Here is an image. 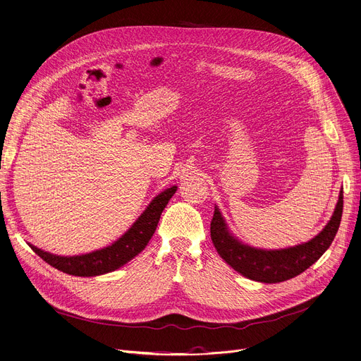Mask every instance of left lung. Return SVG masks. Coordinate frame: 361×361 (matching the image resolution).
Masks as SVG:
<instances>
[{
  "label": "left lung",
  "mask_w": 361,
  "mask_h": 361,
  "mask_svg": "<svg viewBox=\"0 0 361 361\" xmlns=\"http://www.w3.org/2000/svg\"><path fill=\"white\" fill-rule=\"evenodd\" d=\"M342 207L343 194L341 190L335 212L322 233L308 243L298 244L293 247L264 250L243 244L229 233L218 207H214L210 224V237L219 256L241 276L261 283H280L293 279L308 269L329 249L339 229Z\"/></svg>",
  "instance_id": "obj_1"
}]
</instances>
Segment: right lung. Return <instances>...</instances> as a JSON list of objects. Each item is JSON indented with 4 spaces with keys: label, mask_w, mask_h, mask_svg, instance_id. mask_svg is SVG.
<instances>
[{
    "label": "right lung",
    "mask_w": 361,
    "mask_h": 361,
    "mask_svg": "<svg viewBox=\"0 0 361 361\" xmlns=\"http://www.w3.org/2000/svg\"><path fill=\"white\" fill-rule=\"evenodd\" d=\"M176 190L178 186H171V188H167L161 194H158L145 209V212L139 216L137 221L130 226V229L108 247L80 256H57L41 250L32 246V244H30V246L42 261H46L56 269L69 274V276H102V274L115 271L126 265L128 261H132L136 255H139L145 249V246L155 233L158 221H160V216L164 207L167 206L171 195L176 192Z\"/></svg>",
    "instance_id": "right-lung-1"
}]
</instances>
